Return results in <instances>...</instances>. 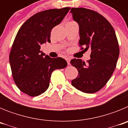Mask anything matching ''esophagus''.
Returning <instances> with one entry per match:
<instances>
[{
    "mask_svg": "<svg viewBox=\"0 0 128 128\" xmlns=\"http://www.w3.org/2000/svg\"><path fill=\"white\" fill-rule=\"evenodd\" d=\"M66 62H67L68 65H69L70 62V58H66Z\"/></svg>",
    "mask_w": 128,
    "mask_h": 128,
    "instance_id": "esophagus-1",
    "label": "esophagus"
}]
</instances>
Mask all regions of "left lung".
<instances>
[{
  "instance_id": "obj_1",
  "label": "left lung",
  "mask_w": 128,
  "mask_h": 128,
  "mask_svg": "<svg viewBox=\"0 0 128 128\" xmlns=\"http://www.w3.org/2000/svg\"><path fill=\"white\" fill-rule=\"evenodd\" d=\"M73 18L80 26V47L91 50L87 63L72 59L71 65L78 70L72 81L76 88L88 94L103 88L114 73L119 55L116 34L111 24L97 11L83 8H71Z\"/></svg>"
}]
</instances>
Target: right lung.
Instances as JSON below:
<instances>
[{"mask_svg":"<svg viewBox=\"0 0 128 128\" xmlns=\"http://www.w3.org/2000/svg\"><path fill=\"white\" fill-rule=\"evenodd\" d=\"M70 8L51 9L36 13L18 31L10 54V63L16 85L24 94L35 97L49 86L52 72L67 66L60 57L51 58L40 54L42 44L50 42V32L60 24Z\"/></svg>","mask_w":128,"mask_h":128,"instance_id":"obj_1","label":"right lung"}]
</instances>
